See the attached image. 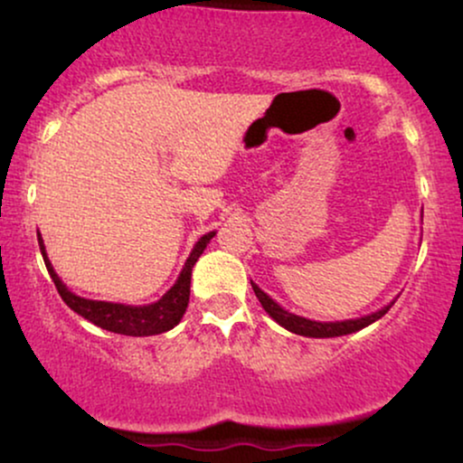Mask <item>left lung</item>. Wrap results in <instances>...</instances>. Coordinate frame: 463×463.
<instances>
[{"label":"left lung","mask_w":463,"mask_h":463,"mask_svg":"<svg viewBox=\"0 0 463 463\" xmlns=\"http://www.w3.org/2000/svg\"><path fill=\"white\" fill-rule=\"evenodd\" d=\"M252 289L254 294H257L259 302H261V307L265 311L269 313V316L274 317L276 322L280 324V326H285L287 331L296 333V335H305V337H339V335H348V333H354V331H361L364 326H368V324L376 322L379 317H383L387 311H390V307H385V309L372 313V316H365V317H359V320H344V322H313V320H307V317H300V316H294V313L285 311L283 307H279L276 302L269 298L265 291L259 289L257 285L252 283Z\"/></svg>","instance_id":"1"}]
</instances>
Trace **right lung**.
<instances>
[{
  "instance_id": "1",
  "label": "right lung",
  "mask_w": 463,
  "mask_h": 463,
  "mask_svg": "<svg viewBox=\"0 0 463 463\" xmlns=\"http://www.w3.org/2000/svg\"><path fill=\"white\" fill-rule=\"evenodd\" d=\"M215 232L200 237V241L195 243V248L191 250L187 263H184L183 272H180L176 285L163 296L161 300L154 302L147 307H128V305H115V302H102V300H87L80 298V296L71 294L62 280L58 279V274L52 268L50 259L45 254L43 239L39 235V246L43 252V261L47 272H50L52 280H54L58 294L65 300L69 309H73L78 316H82L84 320L93 322L95 326L104 328V331L119 333V335H130V337H147V335H161L169 328H174L183 317V313L187 311L189 305V287H191V268L200 259V254L204 252L206 243L213 239Z\"/></svg>"
}]
</instances>
